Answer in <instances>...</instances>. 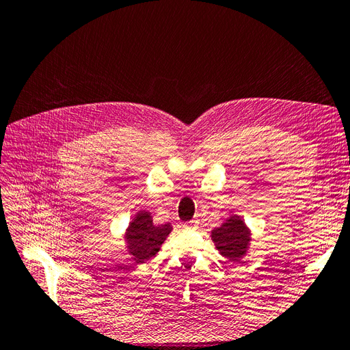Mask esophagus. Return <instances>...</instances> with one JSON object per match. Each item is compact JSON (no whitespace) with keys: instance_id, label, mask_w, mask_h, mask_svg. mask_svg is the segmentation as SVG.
<instances>
[{"instance_id":"obj_1","label":"esophagus","mask_w":350,"mask_h":350,"mask_svg":"<svg viewBox=\"0 0 350 350\" xmlns=\"http://www.w3.org/2000/svg\"><path fill=\"white\" fill-rule=\"evenodd\" d=\"M187 227H188V228H192V230H196V228L198 227V219H192V221H189Z\"/></svg>"}]
</instances>
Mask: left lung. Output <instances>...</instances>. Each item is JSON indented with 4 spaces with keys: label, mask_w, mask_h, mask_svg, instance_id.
<instances>
[{
    "label": "left lung",
    "mask_w": 350,
    "mask_h": 350,
    "mask_svg": "<svg viewBox=\"0 0 350 350\" xmlns=\"http://www.w3.org/2000/svg\"><path fill=\"white\" fill-rule=\"evenodd\" d=\"M215 247L230 260H239L248 250L250 230L239 217H230L227 222L212 232Z\"/></svg>",
    "instance_id": "1"
}]
</instances>
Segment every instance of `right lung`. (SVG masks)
I'll list each match as a JSON object with an SVG mask.
<instances>
[{"label":"right lung","mask_w":350,"mask_h":350,"mask_svg":"<svg viewBox=\"0 0 350 350\" xmlns=\"http://www.w3.org/2000/svg\"><path fill=\"white\" fill-rule=\"evenodd\" d=\"M170 232V224L154 226L150 213L141 211L131 222L128 233H126L129 252L135 257L133 260L141 263L147 258L154 257Z\"/></svg>","instance_id":"obj_1"}]
</instances>
